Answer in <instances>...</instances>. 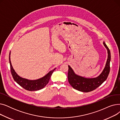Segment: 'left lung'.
I'll list each match as a JSON object with an SVG mask.
<instances>
[{
	"mask_svg": "<svg viewBox=\"0 0 120 120\" xmlns=\"http://www.w3.org/2000/svg\"><path fill=\"white\" fill-rule=\"evenodd\" d=\"M103 44L108 50V59L104 70L98 77L87 78L79 76L75 74L71 68L70 66H68V81L69 83L74 89L84 92H90L97 89L106 80L110 71L111 55L110 50L105 42H104Z\"/></svg>",
	"mask_w": 120,
	"mask_h": 120,
	"instance_id": "8db88e82",
	"label": "left lung"
}]
</instances>
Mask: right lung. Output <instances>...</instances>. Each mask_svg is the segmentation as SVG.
Here are the masks:
<instances>
[{
    "mask_svg": "<svg viewBox=\"0 0 120 120\" xmlns=\"http://www.w3.org/2000/svg\"><path fill=\"white\" fill-rule=\"evenodd\" d=\"M11 52L9 54V62L10 64V68L11 73L14 80L24 89L29 91H36L38 90L45 87L49 83V80L51 77L52 73L55 70V68L53 70L50 71L45 76L37 80H30L25 79L20 77L16 73L11 65L10 58Z\"/></svg>",
    "mask_w": 120,
    "mask_h": 120,
    "instance_id": "add662e5",
    "label": "right lung"
}]
</instances>
